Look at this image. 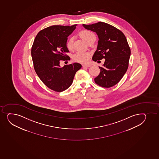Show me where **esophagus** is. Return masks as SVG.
<instances>
[{
  "label": "esophagus",
  "instance_id": "1",
  "mask_svg": "<svg viewBox=\"0 0 159 159\" xmlns=\"http://www.w3.org/2000/svg\"><path fill=\"white\" fill-rule=\"evenodd\" d=\"M82 66L84 67H90V65H84H84H82Z\"/></svg>",
  "mask_w": 159,
  "mask_h": 159
}]
</instances>
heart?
Wrapping results in <instances>:
<instances>
[{
	"label": "heart",
	"instance_id": "obj_1",
	"mask_svg": "<svg viewBox=\"0 0 159 159\" xmlns=\"http://www.w3.org/2000/svg\"><path fill=\"white\" fill-rule=\"evenodd\" d=\"M80 35L83 39L87 42L89 41L90 39L95 36L94 34L90 31L84 30L82 31L80 33ZM73 38L70 37L68 39L66 43V47L69 50H71L73 48ZM90 57V53L89 52H82L80 51L76 53L73 57L74 61L82 64L87 63Z\"/></svg>",
	"mask_w": 159,
	"mask_h": 159
}]
</instances>
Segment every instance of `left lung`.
<instances>
[{"label":"left lung","mask_w":159,"mask_h":159,"mask_svg":"<svg viewBox=\"0 0 159 159\" xmlns=\"http://www.w3.org/2000/svg\"><path fill=\"white\" fill-rule=\"evenodd\" d=\"M83 26L95 32L98 37L93 60L105 59L103 67H99L100 73L94 79L95 82L101 87H112L121 80L128 67L131 51L127 39L120 30L102 22Z\"/></svg>","instance_id":"left-lung-1"}]
</instances>
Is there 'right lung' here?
<instances>
[{
    "label": "right lung",
    "mask_w": 159,
    "mask_h": 159,
    "mask_svg": "<svg viewBox=\"0 0 159 159\" xmlns=\"http://www.w3.org/2000/svg\"><path fill=\"white\" fill-rule=\"evenodd\" d=\"M77 25H52L37 34L31 48L34 69L48 89L61 92L67 89L73 81L76 72L82 67L78 63L61 67V61H67L69 52L66 47L67 37Z\"/></svg>",
    "instance_id": "add662e5"
}]
</instances>
